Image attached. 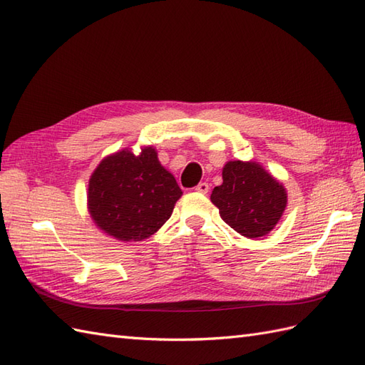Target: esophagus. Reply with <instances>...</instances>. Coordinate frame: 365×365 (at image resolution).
Wrapping results in <instances>:
<instances>
[{"mask_svg":"<svg viewBox=\"0 0 365 365\" xmlns=\"http://www.w3.org/2000/svg\"><path fill=\"white\" fill-rule=\"evenodd\" d=\"M195 190L200 192V193H207L209 192V184L207 182H200Z\"/></svg>","mask_w":365,"mask_h":365,"instance_id":"1","label":"esophagus"}]
</instances>
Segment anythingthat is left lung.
<instances>
[{
  "instance_id": "left-lung-1",
  "label": "left lung",
  "mask_w": 365,
  "mask_h": 365,
  "mask_svg": "<svg viewBox=\"0 0 365 365\" xmlns=\"http://www.w3.org/2000/svg\"><path fill=\"white\" fill-rule=\"evenodd\" d=\"M287 200L283 184L252 161H229L223 167V184L210 195L225 223L247 238L269 234L282 218Z\"/></svg>"
}]
</instances>
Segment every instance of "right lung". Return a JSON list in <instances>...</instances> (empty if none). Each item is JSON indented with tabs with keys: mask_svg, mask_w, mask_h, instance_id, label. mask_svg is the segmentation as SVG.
<instances>
[{
	"mask_svg": "<svg viewBox=\"0 0 365 365\" xmlns=\"http://www.w3.org/2000/svg\"><path fill=\"white\" fill-rule=\"evenodd\" d=\"M181 195L153 147H144L138 156L123 148L102 159L91 175L88 210L105 234L120 242H140L170 218Z\"/></svg>",
	"mask_w": 365,
	"mask_h": 365,
	"instance_id": "1",
	"label": "right lung"
}]
</instances>
